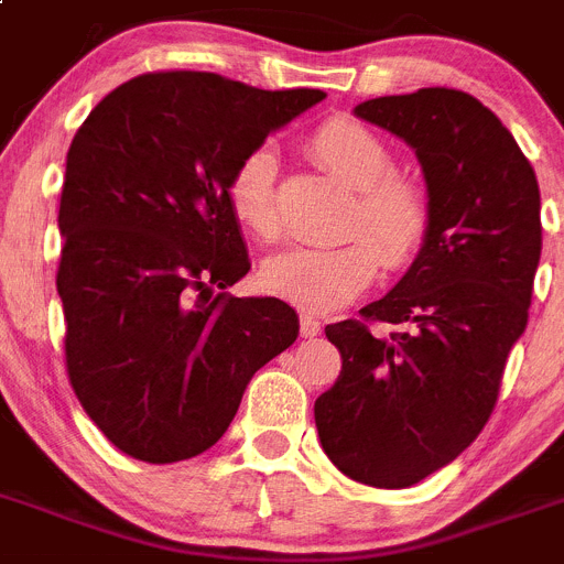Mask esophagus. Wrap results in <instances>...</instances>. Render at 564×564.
I'll return each mask as SVG.
<instances>
[{
	"label": "esophagus",
	"instance_id": "obj_1",
	"mask_svg": "<svg viewBox=\"0 0 564 564\" xmlns=\"http://www.w3.org/2000/svg\"><path fill=\"white\" fill-rule=\"evenodd\" d=\"M323 330L319 319H314L312 314H300V336H306V339H314V336Z\"/></svg>",
	"mask_w": 564,
	"mask_h": 564
}]
</instances>
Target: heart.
Wrapping results in <instances>:
<instances>
[{
	"label": "heart",
	"mask_w": 564,
	"mask_h": 564,
	"mask_svg": "<svg viewBox=\"0 0 564 564\" xmlns=\"http://www.w3.org/2000/svg\"><path fill=\"white\" fill-rule=\"evenodd\" d=\"M306 150L319 170L354 188L334 247H294L261 264V286L275 297L312 314H328L359 297L378 267L409 270L431 236V194L420 177L392 170V150L381 135L350 116H330L306 139ZM234 217L256 239L281 236L278 208V158L270 147L247 152L228 181Z\"/></svg>",
	"instance_id": "obj_1"
}]
</instances>
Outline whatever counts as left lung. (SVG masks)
Listing matches in <instances>:
<instances>
[{
    "instance_id": "8db88e82",
    "label": "left lung",
    "mask_w": 564,
    "mask_h": 564,
    "mask_svg": "<svg viewBox=\"0 0 564 564\" xmlns=\"http://www.w3.org/2000/svg\"><path fill=\"white\" fill-rule=\"evenodd\" d=\"M356 116L414 147L434 219L403 281L361 319L325 328L341 372L314 403V423L345 476L403 489L454 462L496 409L529 323L540 186L501 119L465 91L367 99ZM376 322L399 330L376 337Z\"/></svg>"
}]
</instances>
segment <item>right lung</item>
<instances>
[{"mask_svg":"<svg viewBox=\"0 0 564 564\" xmlns=\"http://www.w3.org/2000/svg\"><path fill=\"white\" fill-rule=\"evenodd\" d=\"M319 99L317 88L150 72L113 88L72 139L55 278L66 372L122 454L172 465L208 451L252 372L297 339L283 300L225 292L250 270L228 181Z\"/></svg>","mask_w":564,"mask_h":564,"instance_id":"add662e5","label":"right lung"}]
</instances>
